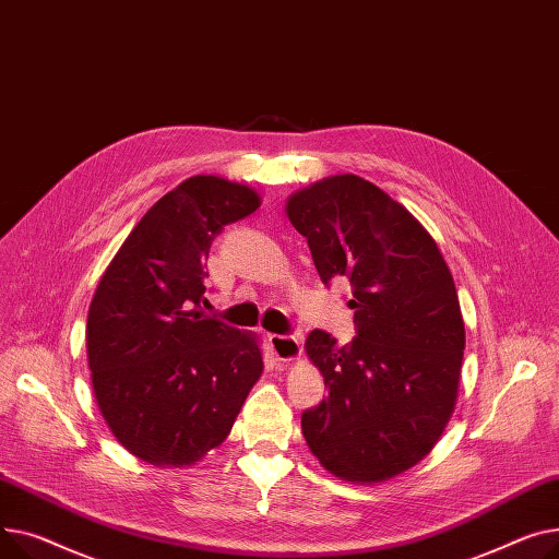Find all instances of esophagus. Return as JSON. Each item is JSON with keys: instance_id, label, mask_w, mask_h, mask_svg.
Returning a JSON list of instances; mask_svg holds the SVG:
<instances>
[{"instance_id": "34e87169", "label": "esophagus", "mask_w": 559, "mask_h": 559, "mask_svg": "<svg viewBox=\"0 0 559 559\" xmlns=\"http://www.w3.org/2000/svg\"><path fill=\"white\" fill-rule=\"evenodd\" d=\"M269 345L271 352L282 364H290V360L302 356V341L298 336H280V334H271L269 336Z\"/></svg>"}]
</instances>
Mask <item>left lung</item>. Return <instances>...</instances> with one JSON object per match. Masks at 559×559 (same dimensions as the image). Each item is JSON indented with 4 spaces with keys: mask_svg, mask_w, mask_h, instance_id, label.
<instances>
[{
    "mask_svg": "<svg viewBox=\"0 0 559 559\" xmlns=\"http://www.w3.org/2000/svg\"><path fill=\"white\" fill-rule=\"evenodd\" d=\"M286 216L322 282H349L356 322L343 347L322 330L305 343L330 390L302 413L305 440L341 480L395 478L431 453L455 406L465 322L451 271L426 227L354 174L290 193Z\"/></svg>",
    "mask_w": 559,
    "mask_h": 559,
    "instance_id": "8db88e82",
    "label": "left lung"
}]
</instances>
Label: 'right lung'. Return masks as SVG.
<instances>
[{
	"label": "right lung",
	"mask_w": 559,
	"mask_h": 559,
	"mask_svg": "<svg viewBox=\"0 0 559 559\" xmlns=\"http://www.w3.org/2000/svg\"><path fill=\"white\" fill-rule=\"evenodd\" d=\"M261 195L221 176L180 182L142 216L87 311L92 390L117 442L155 467H191L233 431L264 370L259 338L203 313L223 225Z\"/></svg>",
	"instance_id": "obj_1"
}]
</instances>
